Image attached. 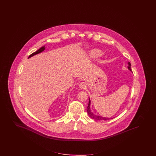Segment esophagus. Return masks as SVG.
<instances>
[{
  "label": "esophagus",
  "mask_w": 156,
  "mask_h": 156,
  "mask_svg": "<svg viewBox=\"0 0 156 156\" xmlns=\"http://www.w3.org/2000/svg\"><path fill=\"white\" fill-rule=\"evenodd\" d=\"M86 85L85 82H80V83L79 84V87H80V89H84L86 87Z\"/></svg>",
  "instance_id": "34e87169"
}]
</instances>
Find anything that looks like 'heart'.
Listing matches in <instances>:
<instances>
[{"label": "heart", "mask_w": 156, "mask_h": 156, "mask_svg": "<svg viewBox=\"0 0 156 156\" xmlns=\"http://www.w3.org/2000/svg\"><path fill=\"white\" fill-rule=\"evenodd\" d=\"M102 52L98 49H93L89 52V56L91 58H96L102 55Z\"/></svg>", "instance_id": "b5f03b06"}]
</instances>
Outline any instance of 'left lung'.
Returning a JSON list of instances; mask_svg holds the SVG:
<instances>
[{"mask_svg": "<svg viewBox=\"0 0 156 156\" xmlns=\"http://www.w3.org/2000/svg\"><path fill=\"white\" fill-rule=\"evenodd\" d=\"M128 69L130 71H132L131 70V64H130V62H128ZM87 113L88 115H89L90 118H92V119H96V120H108V119H113V118H106V117H102V116H99V115H97L96 114H94L91 111V109H90V100L89 98V104H88V106L87 108Z\"/></svg>", "mask_w": 156, "mask_h": 156, "instance_id": "8db88e82", "label": "left lung"}]
</instances>
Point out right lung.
I'll list each match as a JSON object with an SVG mask.
<instances>
[{
  "label": "right lung",
  "mask_w": 156,
  "mask_h": 156,
  "mask_svg": "<svg viewBox=\"0 0 156 156\" xmlns=\"http://www.w3.org/2000/svg\"><path fill=\"white\" fill-rule=\"evenodd\" d=\"M45 49V46H43V47H41V48H39L38 50H37V51H35V52H33V54H31L29 57H28V58H31V57H33L34 55H36V54H38L39 53H40V52H42L43 51H44V50Z\"/></svg>",
  "instance_id": "obj_1"
}]
</instances>
